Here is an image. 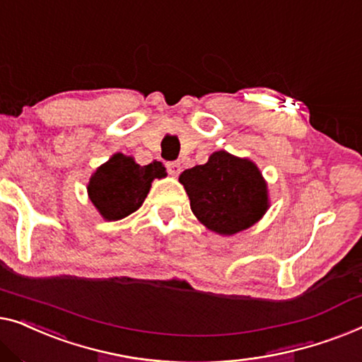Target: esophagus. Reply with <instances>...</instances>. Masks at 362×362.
Here are the masks:
<instances>
[{
    "instance_id": "esophagus-1",
    "label": "esophagus",
    "mask_w": 362,
    "mask_h": 362,
    "mask_svg": "<svg viewBox=\"0 0 362 362\" xmlns=\"http://www.w3.org/2000/svg\"><path fill=\"white\" fill-rule=\"evenodd\" d=\"M167 172H169V174L174 175V177L179 175L182 172L180 162H169V164H167Z\"/></svg>"
}]
</instances>
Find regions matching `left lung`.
Listing matches in <instances>:
<instances>
[{"mask_svg":"<svg viewBox=\"0 0 362 362\" xmlns=\"http://www.w3.org/2000/svg\"><path fill=\"white\" fill-rule=\"evenodd\" d=\"M179 182L197 220L221 236L256 225L271 206L267 182L259 167L226 151L213 152L206 164L183 170Z\"/></svg>","mask_w":362,"mask_h":362,"instance_id":"8db88e82","label":"left lung"}]
</instances>
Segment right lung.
Returning <instances> with one entry per match:
<instances>
[{
  "mask_svg": "<svg viewBox=\"0 0 362 362\" xmlns=\"http://www.w3.org/2000/svg\"><path fill=\"white\" fill-rule=\"evenodd\" d=\"M167 175L162 162L139 165L132 156L116 152L90 177L86 192L106 221H118L139 210L154 179Z\"/></svg>",
  "mask_w": 362,
  "mask_h": 362,
  "instance_id": "right-lung-1",
  "label": "right lung"
}]
</instances>
